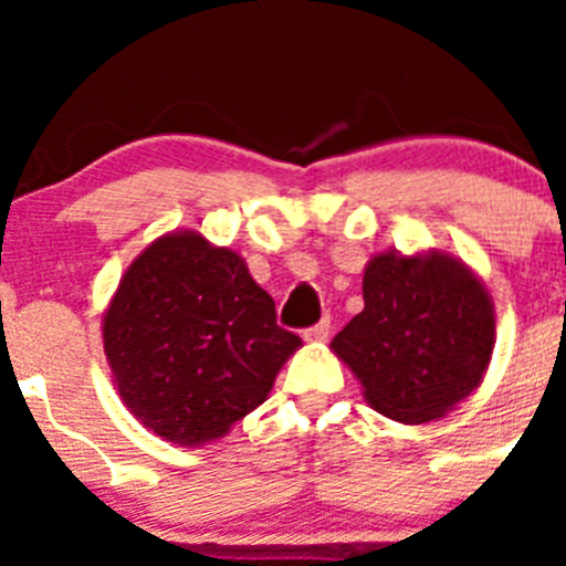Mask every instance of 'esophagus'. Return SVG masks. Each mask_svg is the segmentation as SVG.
Wrapping results in <instances>:
<instances>
[{
    "instance_id": "obj_1",
    "label": "esophagus",
    "mask_w": 566,
    "mask_h": 566,
    "mask_svg": "<svg viewBox=\"0 0 566 566\" xmlns=\"http://www.w3.org/2000/svg\"><path fill=\"white\" fill-rule=\"evenodd\" d=\"M328 334H332V319H319L317 326L306 328L303 332V337H306V343H323V339H328Z\"/></svg>"
}]
</instances>
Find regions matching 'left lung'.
Returning a JSON list of instances; mask_svg holds the SVG:
<instances>
[{
	"mask_svg": "<svg viewBox=\"0 0 566 566\" xmlns=\"http://www.w3.org/2000/svg\"><path fill=\"white\" fill-rule=\"evenodd\" d=\"M365 308L332 339L374 411L422 424L482 382L496 345L493 300L448 252H382L363 274Z\"/></svg>",
	"mask_w": 566,
	"mask_h": 566,
	"instance_id": "1",
	"label": "left lung"
}]
</instances>
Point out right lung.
Segmentation results:
<instances>
[{
  "label": "right lung",
  "instance_id": "add662e5",
  "mask_svg": "<svg viewBox=\"0 0 566 566\" xmlns=\"http://www.w3.org/2000/svg\"><path fill=\"white\" fill-rule=\"evenodd\" d=\"M102 337L127 411L181 448L227 437L303 345L243 258L201 232L161 234L129 263Z\"/></svg>",
  "mask_w": 566,
  "mask_h": 566
}]
</instances>
